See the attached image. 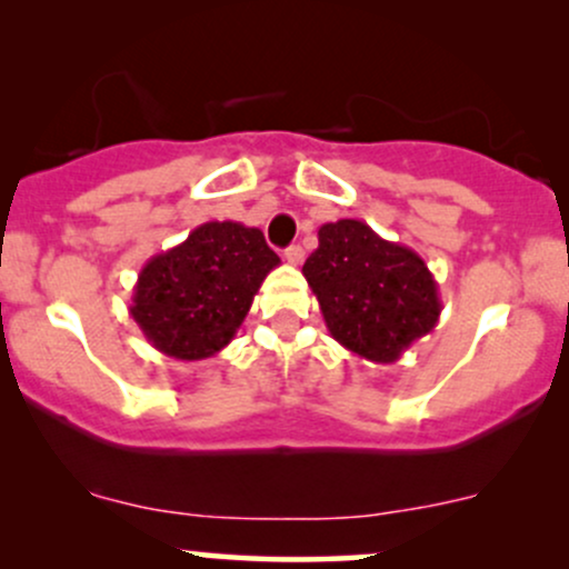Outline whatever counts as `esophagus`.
<instances>
[{
  "instance_id": "34e87169",
  "label": "esophagus",
  "mask_w": 569,
  "mask_h": 569,
  "mask_svg": "<svg viewBox=\"0 0 569 569\" xmlns=\"http://www.w3.org/2000/svg\"><path fill=\"white\" fill-rule=\"evenodd\" d=\"M283 257H286V262L293 264V267L302 264V262H305V248H302V246H289V248H286V251H283Z\"/></svg>"
}]
</instances>
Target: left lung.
<instances>
[{"instance_id":"obj_1","label":"left lung","mask_w":569,"mask_h":569,"mask_svg":"<svg viewBox=\"0 0 569 569\" xmlns=\"http://www.w3.org/2000/svg\"><path fill=\"white\" fill-rule=\"evenodd\" d=\"M302 276L329 335L367 361H398L439 323V286L420 253L380 238L367 221L323 224Z\"/></svg>"}]
</instances>
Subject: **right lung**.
I'll use <instances>...</instances> for the list:
<instances>
[{
  "label": "right lung",
  "mask_w": 569,
  "mask_h": 569,
  "mask_svg": "<svg viewBox=\"0 0 569 569\" xmlns=\"http://www.w3.org/2000/svg\"><path fill=\"white\" fill-rule=\"evenodd\" d=\"M278 253L257 227L206 221L141 267L130 316L162 356L202 361L232 342Z\"/></svg>",
  "instance_id": "right-lung-1"
}]
</instances>
